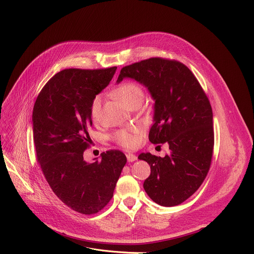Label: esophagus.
<instances>
[{"mask_svg":"<svg viewBox=\"0 0 254 254\" xmlns=\"http://www.w3.org/2000/svg\"><path fill=\"white\" fill-rule=\"evenodd\" d=\"M127 162L128 163H132L135 162L137 159V155L136 154H132V153H127Z\"/></svg>","mask_w":254,"mask_h":254,"instance_id":"obj_1","label":"esophagus"}]
</instances>
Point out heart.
Instances as JSON below:
<instances>
[{
    "mask_svg": "<svg viewBox=\"0 0 254 254\" xmlns=\"http://www.w3.org/2000/svg\"><path fill=\"white\" fill-rule=\"evenodd\" d=\"M114 96L120 102H123L126 106H129L136 102H141L144 92L140 85L134 82H125L120 84L115 90ZM101 104H102V97L97 95L93 97L90 103V115L92 119H98L101 112ZM141 134V127H130L128 128L118 129L113 134V140L120 146L126 148H132L137 146L138 144V136Z\"/></svg>",
    "mask_w": 254,
    "mask_h": 254,
    "instance_id": "obj_1",
    "label": "heart"
}]
</instances>
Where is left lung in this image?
Masks as SVG:
<instances>
[{
    "instance_id": "obj_1",
    "label": "left lung",
    "mask_w": 254,
    "mask_h": 254,
    "mask_svg": "<svg viewBox=\"0 0 254 254\" xmlns=\"http://www.w3.org/2000/svg\"><path fill=\"white\" fill-rule=\"evenodd\" d=\"M148 88L154 104L149 141L169 144L165 157L141 153L151 173L144 190L156 204L172 207L191 196L204 182L214 147L213 114L208 97L192 72L175 60L151 58L120 71Z\"/></svg>"
}]
</instances>
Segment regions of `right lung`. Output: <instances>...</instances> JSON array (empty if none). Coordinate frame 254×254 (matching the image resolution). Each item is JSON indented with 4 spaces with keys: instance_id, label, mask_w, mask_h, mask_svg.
<instances>
[{
    "instance_id": "add662e5",
    "label": "right lung",
    "mask_w": 254,
    "mask_h": 254,
    "mask_svg": "<svg viewBox=\"0 0 254 254\" xmlns=\"http://www.w3.org/2000/svg\"><path fill=\"white\" fill-rule=\"evenodd\" d=\"M116 69L63 70L44 85L34 105V143L44 177L65 206L84 215L96 214L110 202L127 163L120 150L103 152L93 163L83 159L90 142L91 100Z\"/></svg>"
}]
</instances>
